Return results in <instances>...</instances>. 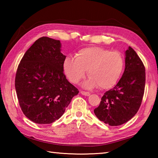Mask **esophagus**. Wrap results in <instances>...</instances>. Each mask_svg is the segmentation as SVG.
I'll use <instances>...</instances> for the list:
<instances>
[{
    "label": "esophagus",
    "mask_w": 158,
    "mask_h": 158,
    "mask_svg": "<svg viewBox=\"0 0 158 158\" xmlns=\"http://www.w3.org/2000/svg\"><path fill=\"white\" fill-rule=\"evenodd\" d=\"M81 93V95H85V96H89L90 95V93H89V92H85V91H81L80 92Z\"/></svg>",
    "instance_id": "34e87169"
}]
</instances>
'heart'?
<instances>
[{
  "label": "heart",
  "instance_id": "1",
  "mask_svg": "<svg viewBox=\"0 0 158 158\" xmlns=\"http://www.w3.org/2000/svg\"><path fill=\"white\" fill-rule=\"evenodd\" d=\"M123 68L124 60L121 53L99 47L79 50L75 58L68 56L63 63L64 73L74 84L84 78L88 70L90 77L82 84L85 89L98 86L101 89H111L118 81Z\"/></svg>",
  "mask_w": 158,
  "mask_h": 158
}]
</instances>
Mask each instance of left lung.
I'll return each mask as SVG.
<instances>
[{"label":"left lung","instance_id":"left-lung-1","mask_svg":"<svg viewBox=\"0 0 158 158\" xmlns=\"http://www.w3.org/2000/svg\"><path fill=\"white\" fill-rule=\"evenodd\" d=\"M125 68L114 89L106 91L94 109L100 121L111 126L124 124L137 113L144 93L145 67L132 47L125 51Z\"/></svg>","mask_w":158,"mask_h":158}]
</instances>
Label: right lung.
<instances>
[{"label": "right lung", "mask_w": 158, "mask_h": 158, "mask_svg": "<svg viewBox=\"0 0 158 158\" xmlns=\"http://www.w3.org/2000/svg\"><path fill=\"white\" fill-rule=\"evenodd\" d=\"M65 58L60 40L42 37L26 51L18 66L15 89L19 103L35 123L50 124L60 118L79 93L64 74Z\"/></svg>", "instance_id": "obj_1"}]
</instances>
